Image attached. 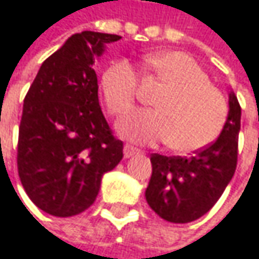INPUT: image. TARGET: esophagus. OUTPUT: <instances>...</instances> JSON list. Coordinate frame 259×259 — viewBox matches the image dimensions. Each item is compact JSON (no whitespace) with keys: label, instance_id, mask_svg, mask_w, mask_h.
<instances>
[{"label":"esophagus","instance_id":"obj_1","mask_svg":"<svg viewBox=\"0 0 259 259\" xmlns=\"http://www.w3.org/2000/svg\"><path fill=\"white\" fill-rule=\"evenodd\" d=\"M138 153H140V150H138L137 147H134V146H131V144H125V146H124V156H125V158H131V156L138 155Z\"/></svg>","mask_w":259,"mask_h":259}]
</instances>
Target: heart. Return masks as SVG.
<instances>
[{
    "mask_svg": "<svg viewBox=\"0 0 259 259\" xmlns=\"http://www.w3.org/2000/svg\"><path fill=\"white\" fill-rule=\"evenodd\" d=\"M143 65L165 88L153 101L156 110L128 115L119 122V132L137 143L167 141L181 153L209 146L226 122L228 103L200 65L182 51L147 56ZM138 91V74L128 62L116 60L103 71L101 95L110 115L124 116L134 107Z\"/></svg>",
    "mask_w": 259,
    "mask_h": 259,
    "instance_id": "obj_1",
    "label": "heart"
}]
</instances>
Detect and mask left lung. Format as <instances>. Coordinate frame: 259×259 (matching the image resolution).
Segmentation results:
<instances>
[{
  "mask_svg": "<svg viewBox=\"0 0 259 259\" xmlns=\"http://www.w3.org/2000/svg\"><path fill=\"white\" fill-rule=\"evenodd\" d=\"M240 121L241 107L231 92L228 119L214 143L191 156H150L152 178L146 199L161 219L190 223L217 203L237 168Z\"/></svg>",
  "mask_w": 259,
  "mask_h": 259,
  "instance_id": "obj_1",
  "label": "left lung"
}]
</instances>
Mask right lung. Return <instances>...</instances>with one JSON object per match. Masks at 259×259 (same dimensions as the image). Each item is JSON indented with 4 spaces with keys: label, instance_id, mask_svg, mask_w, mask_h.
<instances>
[{
    "label": "right lung",
    "instance_id": "obj_1",
    "mask_svg": "<svg viewBox=\"0 0 259 259\" xmlns=\"http://www.w3.org/2000/svg\"><path fill=\"white\" fill-rule=\"evenodd\" d=\"M118 34H72L42 63L25 98L18 138V175L31 202L54 217L88 209L101 176L122 159L98 103L92 68Z\"/></svg>",
    "mask_w": 259,
    "mask_h": 259
}]
</instances>
